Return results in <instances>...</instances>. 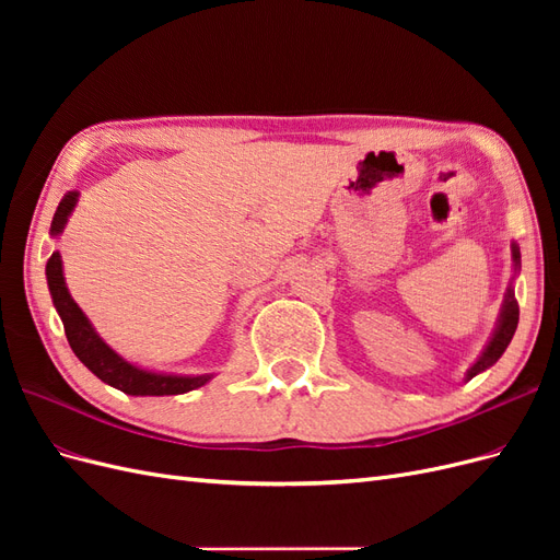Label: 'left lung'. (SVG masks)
<instances>
[{"instance_id": "1", "label": "left lung", "mask_w": 560, "mask_h": 560, "mask_svg": "<svg viewBox=\"0 0 560 560\" xmlns=\"http://www.w3.org/2000/svg\"><path fill=\"white\" fill-rule=\"evenodd\" d=\"M512 261H514V278H516V273L521 270V252H518L516 243H512ZM516 325H518V303H516V296H514V282H510V287H506V292H504V301H502V308H500V317H498V325L493 329V336H490V341L486 343L483 352L479 354V360L469 366L465 381H471L474 376L481 374V371H486V369H490L502 358V352L506 350V346L512 343Z\"/></svg>"}]
</instances>
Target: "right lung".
Instances as JSON below:
<instances>
[{
  "mask_svg": "<svg viewBox=\"0 0 560 560\" xmlns=\"http://www.w3.org/2000/svg\"><path fill=\"white\" fill-rule=\"evenodd\" d=\"M77 200H79V191H67L62 196L60 206L54 214V222H50V235H54V238H58V235L65 231L67 219H70L72 210L77 208ZM46 282H48L50 299H54V306L62 319L65 336L67 341H70V348L83 362V366H89L103 383L121 389V393L132 397H165V395L191 393V389L202 387L214 376V374H200V376L161 374V371H149L124 360L121 354L112 350L103 338H100V334L91 325V319L83 315V311L72 299L70 290H67L60 252L50 254V259L46 264Z\"/></svg>",
  "mask_w": 560,
  "mask_h": 560,
  "instance_id": "obj_1",
  "label": "right lung"
}]
</instances>
